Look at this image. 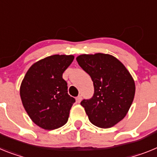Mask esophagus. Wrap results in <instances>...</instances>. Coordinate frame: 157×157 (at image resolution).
<instances>
[{"instance_id": "34e87169", "label": "esophagus", "mask_w": 157, "mask_h": 157, "mask_svg": "<svg viewBox=\"0 0 157 157\" xmlns=\"http://www.w3.org/2000/svg\"><path fill=\"white\" fill-rule=\"evenodd\" d=\"M81 99H82V96L81 95H78L77 98H76V101H77V103H80V101H81Z\"/></svg>"}]
</instances>
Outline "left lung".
I'll list each match as a JSON object with an SVG mask.
<instances>
[{
    "mask_svg": "<svg viewBox=\"0 0 157 157\" xmlns=\"http://www.w3.org/2000/svg\"><path fill=\"white\" fill-rule=\"evenodd\" d=\"M77 61L93 81V96L80 103L88 119L98 127H112L125 118L133 103V77L123 64L110 54H82Z\"/></svg>",
    "mask_w": 157,
    "mask_h": 157,
    "instance_id": "1",
    "label": "left lung"
}]
</instances>
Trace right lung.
I'll use <instances>...</instances> for the list:
<instances>
[{
    "instance_id": "add662e5",
    "label": "right lung",
    "mask_w": 157,
    "mask_h": 157,
    "mask_svg": "<svg viewBox=\"0 0 157 157\" xmlns=\"http://www.w3.org/2000/svg\"><path fill=\"white\" fill-rule=\"evenodd\" d=\"M73 55L49 56L31 65L20 85V98L28 114L39 127L52 130L64 126L75 99L68 94L62 74Z\"/></svg>"
}]
</instances>
